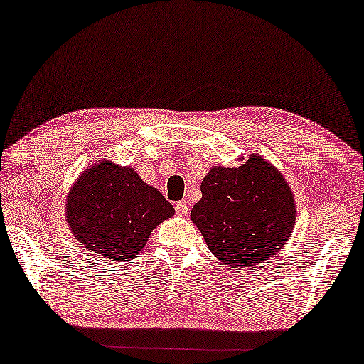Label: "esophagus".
Masks as SVG:
<instances>
[{
	"label": "esophagus",
	"mask_w": 364,
	"mask_h": 364,
	"mask_svg": "<svg viewBox=\"0 0 364 364\" xmlns=\"http://www.w3.org/2000/svg\"><path fill=\"white\" fill-rule=\"evenodd\" d=\"M175 210H176L178 215H181V217L186 215L188 210H189V205H188L186 200H180V203H176L175 204Z\"/></svg>",
	"instance_id": "esophagus-1"
}]
</instances>
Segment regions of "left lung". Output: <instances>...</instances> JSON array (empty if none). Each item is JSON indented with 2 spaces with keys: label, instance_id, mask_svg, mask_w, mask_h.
<instances>
[{
  "label": "left lung",
  "instance_id": "8db88e82",
  "mask_svg": "<svg viewBox=\"0 0 364 364\" xmlns=\"http://www.w3.org/2000/svg\"><path fill=\"white\" fill-rule=\"evenodd\" d=\"M191 210L209 250L230 269L256 267L282 250L296 220L291 188L267 160L252 154L238 168L213 166Z\"/></svg>",
  "mask_w": 364,
  "mask_h": 364
}]
</instances>
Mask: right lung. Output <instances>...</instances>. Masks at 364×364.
<instances>
[{
  "mask_svg": "<svg viewBox=\"0 0 364 364\" xmlns=\"http://www.w3.org/2000/svg\"><path fill=\"white\" fill-rule=\"evenodd\" d=\"M175 209L129 166L103 160L85 170L66 198V222L77 243L113 261L134 257Z\"/></svg>",
  "mask_w": 364,
  "mask_h": 364,
  "instance_id": "add662e5",
  "label": "right lung"
}]
</instances>
